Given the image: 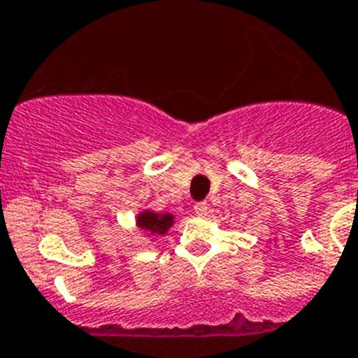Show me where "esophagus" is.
Returning a JSON list of instances; mask_svg holds the SVG:
<instances>
[{"instance_id":"34e87169","label":"esophagus","mask_w":358,"mask_h":358,"mask_svg":"<svg viewBox=\"0 0 358 358\" xmlns=\"http://www.w3.org/2000/svg\"><path fill=\"white\" fill-rule=\"evenodd\" d=\"M194 212H196V215H199V217H203V215H207V212H208L207 201L196 203V205H194Z\"/></svg>"}]
</instances>
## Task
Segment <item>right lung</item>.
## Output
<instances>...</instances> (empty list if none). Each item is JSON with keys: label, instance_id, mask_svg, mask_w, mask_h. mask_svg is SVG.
Segmentation results:
<instances>
[{"label": "right lung", "instance_id": "obj_1", "mask_svg": "<svg viewBox=\"0 0 358 358\" xmlns=\"http://www.w3.org/2000/svg\"><path fill=\"white\" fill-rule=\"evenodd\" d=\"M175 223L173 214H157V212L144 210L137 215V227L155 235L167 234V230Z\"/></svg>", "mask_w": 358, "mask_h": 358}]
</instances>
